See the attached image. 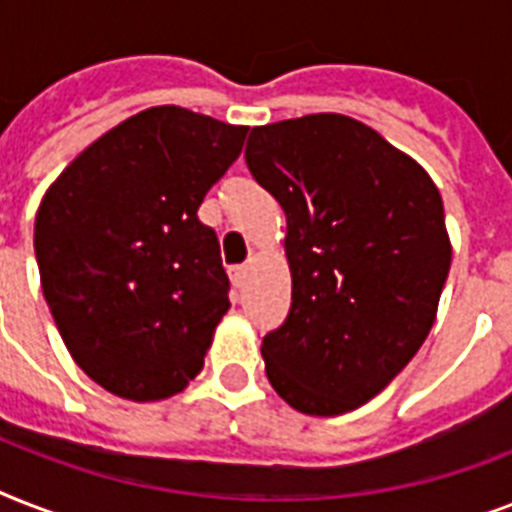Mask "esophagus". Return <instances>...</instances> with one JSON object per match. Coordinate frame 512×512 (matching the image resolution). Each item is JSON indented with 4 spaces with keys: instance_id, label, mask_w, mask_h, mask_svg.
Listing matches in <instances>:
<instances>
[{
    "instance_id": "1",
    "label": "esophagus",
    "mask_w": 512,
    "mask_h": 512,
    "mask_svg": "<svg viewBox=\"0 0 512 512\" xmlns=\"http://www.w3.org/2000/svg\"><path fill=\"white\" fill-rule=\"evenodd\" d=\"M247 273H249L247 265H233L231 271H228V276H231V281H233V287H244V281H247Z\"/></svg>"
}]
</instances>
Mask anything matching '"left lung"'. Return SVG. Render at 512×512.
I'll list each match as a JSON object with an SVG mask.
<instances>
[{
  "instance_id": "left-lung-1",
  "label": "left lung",
  "mask_w": 512,
  "mask_h": 512,
  "mask_svg": "<svg viewBox=\"0 0 512 512\" xmlns=\"http://www.w3.org/2000/svg\"><path fill=\"white\" fill-rule=\"evenodd\" d=\"M244 156L287 215L292 305L263 337L265 374L297 412L358 409L436 321L452 265L441 193L412 156L342 114L252 127Z\"/></svg>"
}]
</instances>
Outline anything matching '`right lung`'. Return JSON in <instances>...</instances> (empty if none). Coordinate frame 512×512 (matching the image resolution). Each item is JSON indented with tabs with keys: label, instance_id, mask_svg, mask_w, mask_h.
<instances>
[{
	"label": "right lung",
	"instance_id": "right-lung-1",
	"mask_svg": "<svg viewBox=\"0 0 512 512\" xmlns=\"http://www.w3.org/2000/svg\"><path fill=\"white\" fill-rule=\"evenodd\" d=\"M247 127L146 108L87 146L47 188L34 223L44 300L90 380L130 401L170 398L201 372L231 308L207 191Z\"/></svg>",
	"mask_w": 512,
	"mask_h": 512
}]
</instances>
